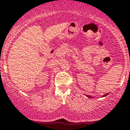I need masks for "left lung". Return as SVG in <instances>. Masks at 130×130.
<instances>
[{"mask_svg":"<svg viewBox=\"0 0 130 130\" xmlns=\"http://www.w3.org/2000/svg\"><path fill=\"white\" fill-rule=\"evenodd\" d=\"M108 93H107V94L103 95V97H105V96H106V95H108ZM87 96H88V98H93L91 96H89V95H87Z\"/></svg>","mask_w":130,"mask_h":130,"instance_id":"8db88e82","label":"left lung"}]
</instances>
